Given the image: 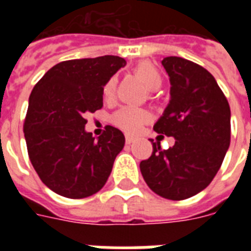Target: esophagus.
Returning <instances> with one entry per match:
<instances>
[{"label": "esophagus", "instance_id": "esophagus-1", "mask_svg": "<svg viewBox=\"0 0 251 251\" xmlns=\"http://www.w3.org/2000/svg\"><path fill=\"white\" fill-rule=\"evenodd\" d=\"M125 139H126V143H127V145H131V143H133V142L135 141V138L131 137V135H129V134L126 135Z\"/></svg>", "mask_w": 251, "mask_h": 251}]
</instances>
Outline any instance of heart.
Wrapping results in <instances>:
<instances>
[{"label":"heart","mask_w":251,"mask_h":251,"mask_svg":"<svg viewBox=\"0 0 251 251\" xmlns=\"http://www.w3.org/2000/svg\"><path fill=\"white\" fill-rule=\"evenodd\" d=\"M133 72L143 80V83L149 87L150 90H157L163 83V75L159 72V69L150 61H141L134 66ZM116 76H112L106 80V83L102 87V95L105 99H110L116 91ZM149 120L147 112L137 106H124L117 110L112 117V121L120 129L125 130L126 133L134 134L138 133L145 125V122Z\"/></svg>","instance_id":"1"}]
</instances>
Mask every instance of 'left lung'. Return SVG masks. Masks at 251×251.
Returning <instances> with one entry per match:
<instances>
[{"instance_id": "left-lung-1", "label": "left lung", "mask_w": 251, "mask_h": 251, "mask_svg": "<svg viewBox=\"0 0 251 251\" xmlns=\"http://www.w3.org/2000/svg\"><path fill=\"white\" fill-rule=\"evenodd\" d=\"M171 80V100L153 125L157 134L176 139L141 161V172L153 193L171 201L198 194L214 179L230 143V108L219 84L201 65L181 57L161 61Z\"/></svg>"}]
</instances>
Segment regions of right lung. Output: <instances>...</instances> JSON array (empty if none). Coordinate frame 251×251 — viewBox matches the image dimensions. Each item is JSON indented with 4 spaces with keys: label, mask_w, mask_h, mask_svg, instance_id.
Listing matches in <instances>:
<instances>
[{
    "label": "right lung",
    "mask_w": 251,
    "mask_h": 251,
    "mask_svg": "<svg viewBox=\"0 0 251 251\" xmlns=\"http://www.w3.org/2000/svg\"><path fill=\"white\" fill-rule=\"evenodd\" d=\"M125 65L118 56L64 61L33 87L23 125L27 151L41 181L57 194L86 198L105 185L125 137L108 125L95 139L84 130V117L101 109L102 87Z\"/></svg>",
    "instance_id": "add662e5"
}]
</instances>
